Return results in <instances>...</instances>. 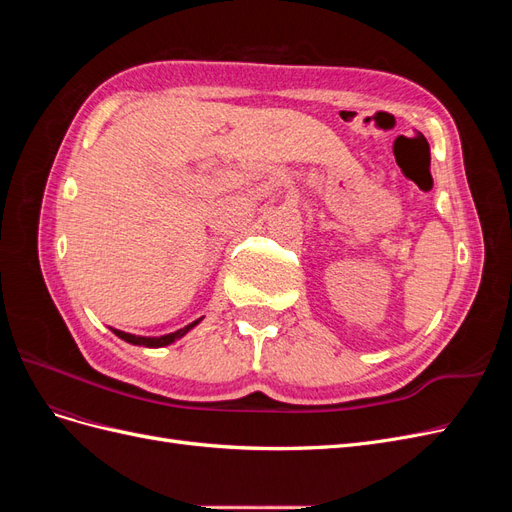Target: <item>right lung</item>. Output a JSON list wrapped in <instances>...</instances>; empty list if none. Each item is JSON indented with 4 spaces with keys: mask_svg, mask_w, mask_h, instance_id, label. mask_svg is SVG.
Masks as SVG:
<instances>
[{
    "mask_svg": "<svg viewBox=\"0 0 512 512\" xmlns=\"http://www.w3.org/2000/svg\"><path fill=\"white\" fill-rule=\"evenodd\" d=\"M200 320H203V318H198V320L190 322L188 327H183V329H179V331H175V333H166V335H160V337L132 335V333H126V331H119V329H111V331H113L119 339H123V342H128V344H132V346H143V348H162V346H168V344L177 342V339H181L185 333L192 331Z\"/></svg>",
    "mask_w": 512,
    "mask_h": 512,
    "instance_id": "add662e5",
    "label": "right lung"
}]
</instances>
